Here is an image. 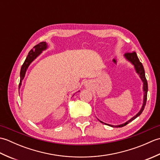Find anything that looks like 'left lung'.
I'll list each match as a JSON object with an SVG mask.
<instances>
[{
    "label": "left lung",
    "mask_w": 160,
    "mask_h": 160,
    "mask_svg": "<svg viewBox=\"0 0 160 160\" xmlns=\"http://www.w3.org/2000/svg\"><path fill=\"white\" fill-rule=\"evenodd\" d=\"M124 58L128 61V62H130L132 64V65L134 66L135 71H136V73L139 75V76H140L142 82H143V91H144L143 104H142V107L141 108V109L140 110V111H139L138 113L135 115V116L131 118L130 120H128L127 122H126L125 123H123V124H120V125H111V124L104 123L103 122L99 120L100 122H102V123H104L108 126H110V127H115V128L124 127V126H126L127 124H128L129 122H131L133 120H135V118H137L138 116H140L141 113H142V111H143L144 109L146 102H147V92H148L147 80V79H146V77H145V71H144V67H143V65H142V62H140V60H139L138 57L137 56V53L135 52H132V53H127L124 54Z\"/></svg>",
    "instance_id": "obj_1"
}]
</instances>
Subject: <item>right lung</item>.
<instances>
[{"label": "right lung", "mask_w": 160, "mask_h": 160, "mask_svg": "<svg viewBox=\"0 0 160 160\" xmlns=\"http://www.w3.org/2000/svg\"><path fill=\"white\" fill-rule=\"evenodd\" d=\"M47 47H48V45H47L46 42H41L39 44H38L37 45L33 47V48L31 49V51L29 52L28 55L27 56L26 59L25 60V62H24L23 64L21 67V69H20V80L18 89H20V86H21L22 80L24 79V78H25L26 71L28 70L30 64H31L33 61L36 58L43 52V51L46 50L47 49Z\"/></svg>", "instance_id": "1"}]
</instances>
